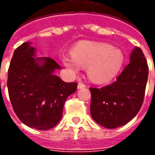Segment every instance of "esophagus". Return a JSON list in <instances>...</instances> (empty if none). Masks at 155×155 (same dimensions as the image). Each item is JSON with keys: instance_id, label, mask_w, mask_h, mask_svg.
Returning a JSON list of instances; mask_svg holds the SVG:
<instances>
[{"instance_id": "esophagus-1", "label": "esophagus", "mask_w": 155, "mask_h": 155, "mask_svg": "<svg viewBox=\"0 0 155 155\" xmlns=\"http://www.w3.org/2000/svg\"><path fill=\"white\" fill-rule=\"evenodd\" d=\"M86 87V85L85 84H84L83 82H79L78 83V89H82V88Z\"/></svg>"}]
</instances>
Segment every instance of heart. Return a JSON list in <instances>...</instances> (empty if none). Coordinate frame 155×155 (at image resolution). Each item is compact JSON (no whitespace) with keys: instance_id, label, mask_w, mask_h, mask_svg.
Here are the masks:
<instances>
[{"instance_id":"obj_1","label":"heart","mask_w":155,"mask_h":155,"mask_svg":"<svg viewBox=\"0 0 155 155\" xmlns=\"http://www.w3.org/2000/svg\"><path fill=\"white\" fill-rule=\"evenodd\" d=\"M72 54L63 55V64L73 72L88 67L89 77L96 83L110 81L123 65L122 52L105 43L82 41L74 46Z\"/></svg>"}]
</instances>
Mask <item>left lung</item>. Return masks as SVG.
<instances>
[{"label":"left lung","mask_w":155,"mask_h":155,"mask_svg":"<svg viewBox=\"0 0 155 155\" xmlns=\"http://www.w3.org/2000/svg\"><path fill=\"white\" fill-rule=\"evenodd\" d=\"M149 75V66L142 50L135 47L130 64L112 84L91 87V114L101 126H123L135 116L142 106Z\"/></svg>","instance_id":"8db88e82"}]
</instances>
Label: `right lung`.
<instances>
[{
  "label": "right lung",
  "instance_id": "right-lung-1",
  "mask_svg": "<svg viewBox=\"0 0 155 155\" xmlns=\"http://www.w3.org/2000/svg\"><path fill=\"white\" fill-rule=\"evenodd\" d=\"M35 51L29 42L15 49L8 69L9 97L22 123L36 130H50L60 122L64 102L78 84L64 82L53 74L61 65L51 58L35 59Z\"/></svg>",
  "mask_w": 155,
  "mask_h": 155
}]
</instances>
